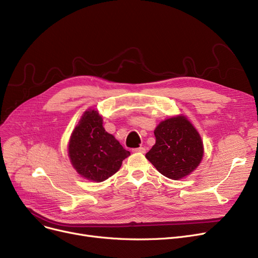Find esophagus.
Listing matches in <instances>:
<instances>
[{"instance_id": "esophagus-1", "label": "esophagus", "mask_w": 258, "mask_h": 258, "mask_svg": "<svg viewBox=\"0 0 258 258\" xmlns=\"http://www.w3.org/2000/svg\"><path fill=\"white\" fill-rule=\"evenodd\" d=\"M133 152H134V153H140V154H144V153H146V149H145L144 147H140V148L134 149V150H133Z\"/></svg>"}]
</instances>
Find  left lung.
<instances>
[{"label": "left lung", "mask_w": 258, "mask_h": 258, "mask_svg": "<svg viewBox=\"0 0 258 258\" xmlns=\"http://www.w3.org/2000/svg\"><path fill=\"white\" fill-rule=\"evenodd\" d=\"M155 145L146 154L159 173L171 179L191 174L204 154L197 128L183 114L161 121L154 131Z\"/></svg>", "instance_id": "1"}]
</instances>
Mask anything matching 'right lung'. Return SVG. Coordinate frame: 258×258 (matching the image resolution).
<instances>
[{
    "instance_id": "1",
    "label": "right lung",
    "mask_w": 258,
    "mask_h": 258,
    "mask_svg": "<svg viewBox=\"0 0 258 258\" xmlns=\"http://www.w3.org/2000/svg\"><path fill=\"white\" fill-rule=\"evenodd\" d=\"M68 155L82 177L100 183L116 173L131 153L105 131L99 111L88 109L72 132Z\"/></svg>"
}]
</instances>
